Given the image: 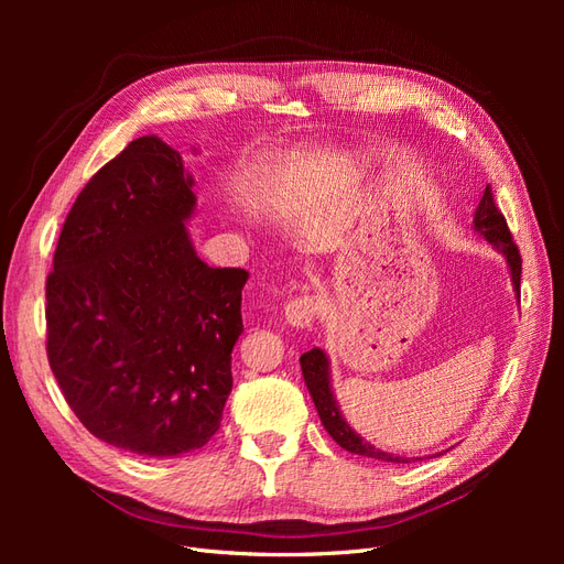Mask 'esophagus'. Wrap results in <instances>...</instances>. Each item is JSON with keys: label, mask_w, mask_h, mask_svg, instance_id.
Here are the masks:
<instances>
[{"label": "esophagus", "mask_w": 564, "mask_h": 564, "mask_svg": "<svg viewBox=\"0 0 564 564\" xmlns=\"http://www.w3.org/2000/svg\"><path fill=\"white\" fill-rule=\"evenodd\" d=\"M317 303L313 296H296L284 305V317L296 329H308L315 319Z\"/></svg>", "instance_id": "34e87169"}]
</instances>
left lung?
Segmentation results:
<instances>
[{
  "mask_svg": "<svg viewBox=\"0 0 564 564\" xmlns=\"http://www.w3.org/2000/svg\"><path fill=\"white\" fill-rule=\"evenodd\" d=\"M473 224H475V230L480 232L489 245H494L506 256V261L510 265V278H513L516 292L520 296L522 256H520L518 245L513 242V235H510V230H508L506 216L497 207V202H494L489 185L485 187V195H482L480 204H477ZM301 369H303L305 386H308L313 402L317 406L319 421H322L324 429H327V433L336 440V445H340L350 454H360V456H369V458H377V460H386V464H412V460L404 458V456H392L388 452H381L379 447H371L369 442L357 435L346 423V419L340 416L338 404L334 400V392L329 388L327 355H324L319 348H313V350L301 355Z\"/></svg>",
  "mask_w": 564,
  "mask_h": 564,
  "instance_id": "obj_1",
  "label": "left lung"
}]
</instances>
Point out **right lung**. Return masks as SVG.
Masks as SVG:
<instances>
[{
	"label": "right lung",
	"instance_id": "obj_1",
	"mask_svg": "<svg viewBox=\"0 0 564 564\" xmlns=\"http://www.w3.org/2000/svg\"><path fill=\"white\" fill-rule=\"evenodd\" d=\"M193 176L158 135L82 187L46 278V357L84 429L139 456L207 445L232 388L242 268H209L183 220Z\"/></svg>",
	"mask_w": 564,
	"mask_h": 564
}]
</instances>
